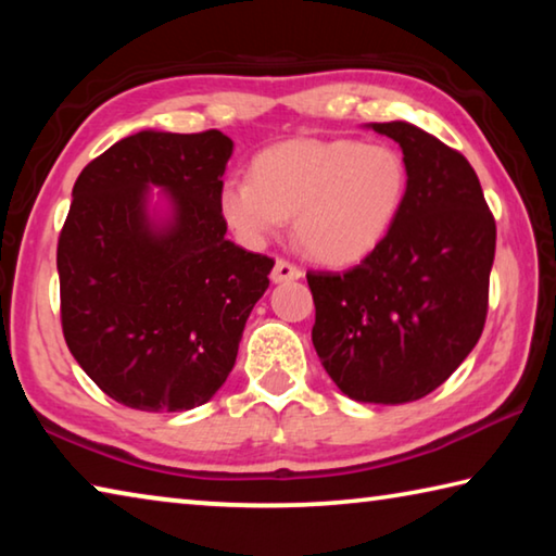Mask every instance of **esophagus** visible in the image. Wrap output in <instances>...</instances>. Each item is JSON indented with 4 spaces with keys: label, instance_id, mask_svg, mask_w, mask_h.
<instances>
[{
    "label": "esophagus",
    "instance_id": "esophagus-1",
    "mask_svg": "<svg viewBox=\"0 0 556 556\" xmlns=\"http://www.w3.org/2000/svg\"><path fill=\"white\" fill-rule=\"evenodd\" d=\"M301 277V269L296 265H291L287 260H277L275 269H271V281L275 285H281V281H294Z\"/></svg>",
    "mask_w": 556,
    "mask_h": 556
}]
</instances>
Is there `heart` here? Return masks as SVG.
Listing matches in <instances>:
<instances>
[{
	"label": "heart",
	"mask_w": 556,
	"mask_h": 556,
	"mask_svg": "<svg viewBox=\"0 0 556 556\" xmlns=\"http://www.w3.org/2000/svg\"><path fill=\"white\" fill-rule=\"evenodd\" d=\"M409 193V166L390 144L355 139H289L252 162V176L230 174L218 208L250 244L277 235L294 215V235L308 257L343 267L388 238Z\"/></svg>",
	"instance_id": "1"
}]
</instances>
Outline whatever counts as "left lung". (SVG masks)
<instances>
[{
    "mask_svg": "<svg viewBox=\"0 0 556 556\" xmlns=\"http://www.w3.org/2000/svg\"><path fill=\"white\" fill-rule=\"evenodd\" d=\"M409 166L397 223L361 265L308 271L312 341L355 402L404 404L448 380L483 333L495 220L464 154L409 122H372Z\"/></svg>",
    "mask_w": 556,
    "mask_h": 556,
    "instance_id": "left-lung-1",
    "label": "left lung"
}]
</instances>
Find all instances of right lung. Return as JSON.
<instances>
[{
	"instance_id": "right-lung-1",
	"label": "right lung",
	"mask_w": 556,
	"mask_h": 556,
	"mask_svg": "<svg viewBox=\"0 0 556 556\" xmlns=\"http://www.w3.org/2000/svg\"><path fill=\"white\" fill-rule=\"evenodd\" d=\"M232 139L142 129L83 168L59 238L61 324L88 378L142 412L201 407L223 388L275 260L225 238ZM167 208L149 210L151 188Z\"/></svg>"
}]
</instances>
